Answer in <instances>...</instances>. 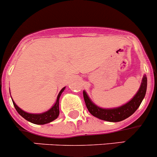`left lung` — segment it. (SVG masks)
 I'll list each match as a JSON object with an SVG mask.
<instances>
[{"label": "left lung", "mask_w": 157, "mask_h": 157, "mask_svg": "<svg viewBox=\"0 0 157 157\" xmlns=\"http://www.w3.org/2000/svg\"><path fill=\"white\" fill-rule=\"evenodd\" d=\"M147 86V76L144 75L140 87L133 99L123 106L117 108H111V109H103L99 107L91 101L84 90L83 94L86 108L93 116L100 120L109 121V122H120L130 117L138 109L146 95Z\"/></svg>", "instance_id": "left-lung-1"}]
</instances>
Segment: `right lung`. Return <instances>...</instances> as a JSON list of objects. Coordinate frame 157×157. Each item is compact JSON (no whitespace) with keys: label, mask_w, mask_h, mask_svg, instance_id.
I'll return each mask as SVG.
<instances>
[{"label":"right lung","mask_w":157,"mask_h":157,"mask_svg":"<svg viewBox=\"0 0 157 157\" xmlns=\"http://www.w3.org/2000/svg\"><path fill=\"white\" fill-rule=\"evenodd\" d=\"M64 89L65 87H63L60 91L58 96H57L56 103H54V106L49 110L46 111L44 113H29L25 112V111L22 110L20 107H18L16 105V103L13 102V100H12V101H13V106H14L16 110L17 111V113L21 117H24V119L27 120L29 122L32 123V124L43 125V124H48V123L52 122L53 121H54V120L57 119V117H58L59 113H60V111H59V99H60V95L63 93V91L64 90Z\"/></svg>","instance_id":"1"}]
</instances>
